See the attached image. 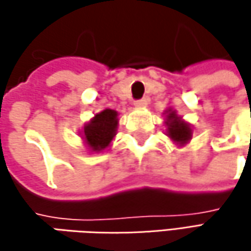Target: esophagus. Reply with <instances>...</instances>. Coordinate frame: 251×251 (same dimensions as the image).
Listing matches in <instances>:
<instances>
[{
  "label": "esophagus",
  "instance_id": "1",
  "mask_svg": "<svg viewBox=\"0 0 251 251\" xmlns=\"http://www.w3.org/2000/svg\"><path fill=\"white\" fill-rule=\"evenodd\" d=\"M133 104H135L136 107H145V106L148 104V100H147V99H139V100H135Z\"/></svg>",
  "mask_w": 251,
  "mask_h": 251
}]
</instances>
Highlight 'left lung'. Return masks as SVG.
<instances>
[{
  "label": "left lung",
  "instance_id": "1",
  "mask_svg": "<svg viewBox=\"0 0 251 251\" xmlns=\"http://www.w3.org/2000/svg\"><path fill=\"white\" fill-rule=\"evenodd\" d=\"M166 125L169 126L167 129V135L177 142V144H186L190 138H192V129L187 124H184L183 121H180V118H177L176 112L169 110V116H167V122Z\"/></svg>",
  "mask_w": 251,
  "mask_h": 251
}]
</instances>
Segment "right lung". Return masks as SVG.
Instances as JSON below:
<instances>
[{
    "label": "right lung",
    "mask_w": 251,
    "mask_h": 251,
    "mask_svg": "<svg viewBox=\"0 0 251 251\" xmlns=\"http://www.w3.org/2000/svg\"><path fill=\"white\" fill-rule=\"evenodd\" d=\"M118 113L112 109H106L101 113L96 115L91 122L84 126V139L85 144L93 151H101L109 147L110 141L116 133Z\"/></svg>",
    "instance_id": "right-lung-1"
}]
</instances>
